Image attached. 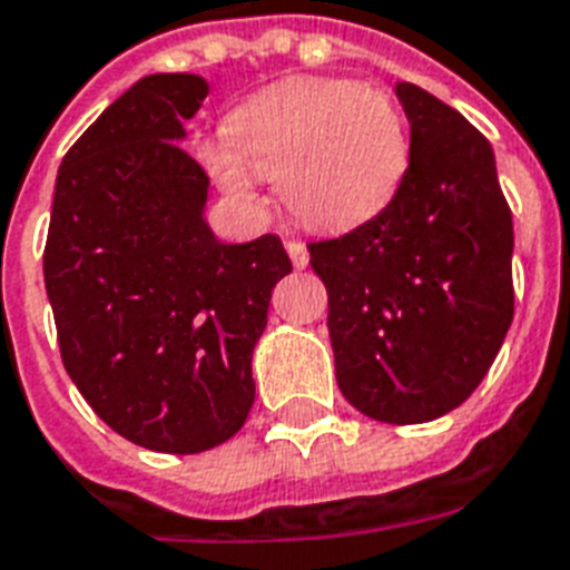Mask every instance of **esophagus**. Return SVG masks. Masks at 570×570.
<instances>
[{"mask_svg": "<svg viewBox=\"0 0 570 570\" xmlns=\"http://www.w3.org/2000/svg\"><path fill=\"white\" fill-rule=\"evenodd\" d=\"M285 249H288L291 255V262H294V267H306L308 264V253H306V246L299 244V240H285Z\"/></svg>", "mask_w": 570, "mask_h": 570, "instance_id": "obj_1", "label": "esophagus"}]
</instances>
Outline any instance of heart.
I'll list each match as a JSON object with an SVG mask.
<instances>
[{"mask_svg": "<svg viewBox=\"0 0 570 570\" xmlns=\"http://www.w3.org/2000/svg\"><path fill=\"white\" fill-rule=\"evenodd\" d=\"M202 160L240 202H253L255 175H267L291 216L342 232L390 205L407 175L410 139L383 88L294 77L237 106Z\"/></svg>", "mask_w": 570, "mask_h": 570, "instance_id": "heart-1", "label": "heart"}]
</instances>
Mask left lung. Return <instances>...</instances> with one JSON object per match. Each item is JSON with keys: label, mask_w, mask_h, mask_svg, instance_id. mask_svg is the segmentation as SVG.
I'll list each match as a JSON object with an SVG mask.
<instances>
[{"label": "left lung", "mask_w": 570, "mask_h": 570, "mask_svg": "<svg viewBox=\"0 0 570 570\" xmlns=\"http://www.w3.org/2000/svg\"><path fill=\"white\" fill-rule=\"evenodd\" d=\"M395 95L410 121L399 193L354 232L308 244V264L326 285L342 395L416 425L464 404L500 354L514 228L491 142L425 88Z\"/></svg>", "instance_id": "left-lung-1"}]
</instances>
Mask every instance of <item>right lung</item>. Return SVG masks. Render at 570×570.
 Returning a JSON list of instances; mask_svg holds the SVG:
<instances>
[{
  "instance_id": "add662e5",
  "label": "right lung",
  "mask_w": 570,
  "mask_h": 570,
  "mask_svg": "<svg viewBox=\"0 0 570 570\" xmlns=\"http://www.w3.org/2000/svg\"><path fill=\"white\" fill-rule=\"evenodd\" d=\"M207 97L193 73H154L70 145L43 246L61 363L116 434L196 454L244 428L253 347L291 258L276 235L223 244L184 125Z\"/></svg>"
}]
</instances>
